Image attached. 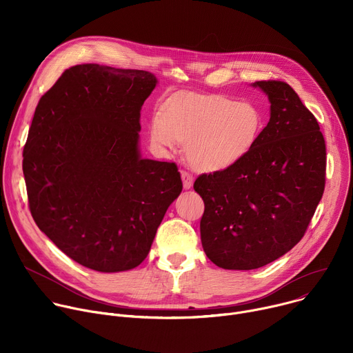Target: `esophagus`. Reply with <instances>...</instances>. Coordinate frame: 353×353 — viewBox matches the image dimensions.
<instances>
[{"label": "esophagus", "mask_w": 353, "mask_h": 353, "mask_svg": "<svg viewBox=\"0 0 353 353\" xmlns=\"http://www.w3.org/2000/svg\"><path fill=\"white\" fill-rule=\"evenodd\" d=\"M181 179H183V187H184L185 190H188V188L192 187L194 177H192L190 173H187L185 170H181Z\"/></svg>", "instance_id": "esophagus-1"}]
</instances>
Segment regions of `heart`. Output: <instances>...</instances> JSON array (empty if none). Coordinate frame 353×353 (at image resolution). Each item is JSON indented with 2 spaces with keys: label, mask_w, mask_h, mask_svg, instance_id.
Masks as SVG:
<instances>
[{
  "label": "heart",
  "mask_w": 353,
  "mask_h": 353,
  "mask_svg": "<svg viewBox=\"0 0 353 353\" xmlns=\"http://www.w3.org/2000/svg\"><path fill=\"white\" fill-rule=\"evenodd\" d=\"M263 130L260 109L225 96L191 94L163 105L149 125L150 142L163 152L185 145L190 165L219 172L240 162Z\"/></svg>",
  "instance_id": "1"
}]
</instances>
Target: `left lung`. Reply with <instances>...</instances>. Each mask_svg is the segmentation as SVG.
<instances>
[{
    "label": "left lung",
    "instance_id": "obj_1",
    "mask_svg": "<svg viewBox=\"0 0 353 353\" xmlns=\"http://www.w3.org/2000/svg\"><path fill=\"white\" fill-rule=\"evenodd\" d=\"M270 121L236 165L201 174V243L223 270H256L292 250L316 212L325 184V141L316 117L282 81H257Z\"/></svg>",
    "mask_w": 353,
    "mask_h": 353
}]
</instances>
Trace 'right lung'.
Here are the masks:
<instances>
[{"instance_id": "obj_1", "label": "right lung", "mask_w": 353, "mask_h": 353, "mask_svg": "<svg viewBox=\"0 0 353 353\" xmlns=\"http://www.w3.org/2000/svg\"><path fill=\"white\" fill-rule=\"evenodd\" d=\"M157 85L148 71L81 64L39 100L22 163L30 214L86 268L138 267L183 190L176 163L139 150L141 108Z\"/></svg>"}]
</instances>
